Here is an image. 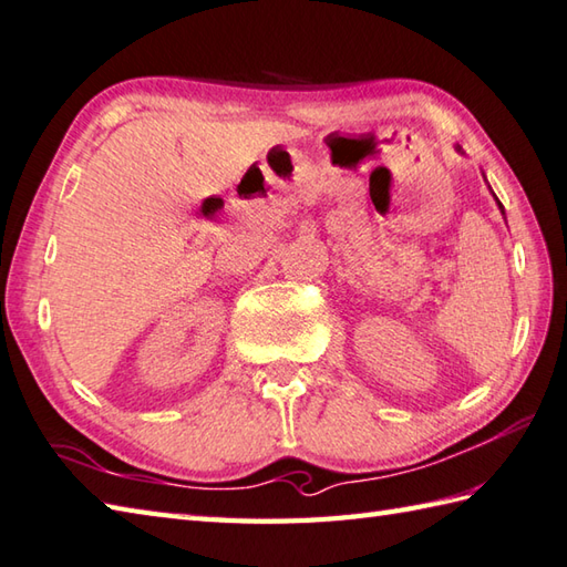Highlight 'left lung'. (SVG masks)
<instances>
[{
  "label": "left lung",
  "mask_w": 567,
  "mask_h": 567,
  "mask_svg": "<svg viewBox=\"0 0 567 567\" xmlns=\"http://www.w3.org/2000/svg\"><path fill=\"white\" fill-rule=\"evenodd\" d=\"M498 208H502V214H504V206L502 204H498Z\"/></svg>",
  "instance_id": "8db88e82"
}]
</instances>
